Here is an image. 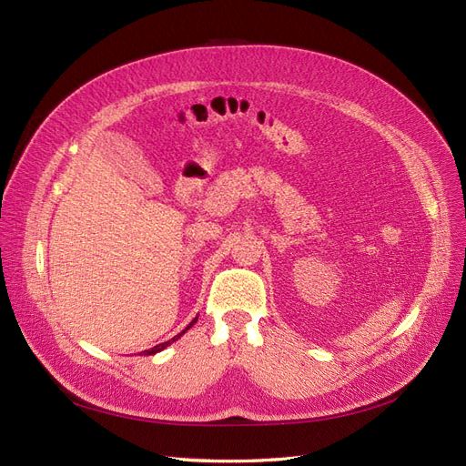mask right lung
Listing matches in <instances>:
<instances>
[{"instance_id": "obj_1", "label": "right lung", "mask_w": 466, "mask_h": 466, "mask_svg": "<svg viewBox=\"0 0 466 466\" xmlns=\"http://www.w3.org/2000/svg\"><path fill=\"white\" fill-rule=\"evenodd\" d=\"M196 320H198V317H196V319H194L192 322H189V324L186 326V329H184V330H182L180 334H177L175 338H172V339H168V341H163V343H159V346H155V348H151V350H146V351H144V355H155V353H159V351H163L165 348H168V346H170V343H172V341H177V339H178V338H180L182 334H186V332H187L189 329H192V326H194V322H196Z\"/></svg>"}]
</instances>
